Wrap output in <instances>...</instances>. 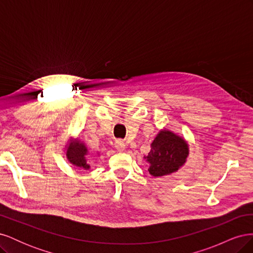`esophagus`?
Segmentation results:
<instances>
[{
	"mask_svg": "<svg viewBox=\"0 0 253 253\" xmlns=\"http://www.w3.org/2000/svg\"><path fill=\"white\" fill-rule=\"evenodd\" d=\"M115 148H116L117 151L119 152H124L126 150V143L124 140H116V142H115Z\"/></svg>",
	"mask_w": 253,
	"mask_h": 253,
	"instance_id": "1",
	"label": "esophagus"
}]
</instances>
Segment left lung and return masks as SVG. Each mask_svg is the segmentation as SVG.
<instances>
[{"label": "left lung", "instance_id": "obj_1", "mask_svg": "<svg viewBox=\"0 0 253 253\" xmlns=\"http://www.w3.org/2000/svg\"><path fill=\"white\" fill-rule=\"evenodd\" d=\"M189 155V145L180 136L169 129L160 131L151 143V151L144 156L154 177L169 175L185 165Z\"/></svg>", "mask_w": 253, "mask_h": 253}]
</instances>
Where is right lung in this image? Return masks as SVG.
Returning a JSON list of instances; mask_svg holds the SVG:
<instances>
[{
  "mask_svg": "<svg viewBox=\"0 0 253 253\" xmlns=\"http://www.w3.org/2000/svg\"><path fill=\"white\" fill-rule=\"evenodd\" d=\"M90 155L85 143H83L79 139L71 140L67 144L66 149V158L68 162L76 167L82 168L84 170L89 169V165L87 163V157Z\"/></svg>",
  "mask_w": 253,
  "mask_h": 253,
  "instance_id": "obj_1",
  "label": "right lung"
}]
</instances>
